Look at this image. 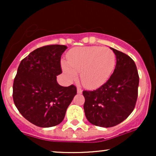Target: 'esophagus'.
<instances>
[{"mask_svg": "<svg viewBox=\"0 0 156 156\" xmlns=\"http://www.w3.org/2000/svg\"><path fill=\"white\" fill-rule=\"evenodd\" d=\"M82 92H83V91H82L81 89L77 88V92H78V94H81Z\"/></svg>", "mask_w": 156, "mask_h": 156, "instance_id": "34e87169", "label": "esophagus"}]
</instances>
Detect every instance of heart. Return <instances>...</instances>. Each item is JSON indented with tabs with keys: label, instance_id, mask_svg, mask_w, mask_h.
<instances>
[{
	"label": "heart",
	"instance_id": "heart-1",
	"mask_svg": "<svg viewBox=\"0 0 156 156\" xmlns=\"http://www.w3.org/2000/svg\"><path fill=\"white\" fill-rule=\"evenodd\" d=\"M67 62L62 61L63 72L69 80L76 79L80 72L84 87L90 89L103 85L114 70L116 57L112 50L99 46L77 47L67 53Z\"/></svg>",
	"mask_w": 156,
	"mask_h": 156
}]
</instances>
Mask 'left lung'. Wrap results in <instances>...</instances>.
<instances>
[{"instance_id": "obj_1", "label": "left lung", "mask_w": 156, "mask_h": 156, "mask_svg": "<svg viewBox=\"0 0 156 156\" xmlns=\"http://www.w3.org/2000/svg\"><path fill=\"white\" fill-rule=\"evenodd\" d=\"M116 55L114 73L105 83L94 91H83L87 119L96 126H115L131 114L138 97L139 77L135 62L122 52L110 48Z\"/></svg>"}]
</instances>
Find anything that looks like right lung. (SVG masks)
<instances>
[{"mask_svg":"<svg viewBox=\"0 0 156 156\" xmlns=\"http://www.w3.org/2000/svg\"><path fill=\"white\" fill-rule=\"evenodd\" d=\"M67 46L52 44L32 51L21 61L13 83V101L19 112L32 124L50 128L63 121L77 94L74 85L57 83L62 73L61 56Z\"/></svg>","mask_w":156,"mask_h":156,"instance_id":"right-lung-1","label":"right lung"}]
</instances>
